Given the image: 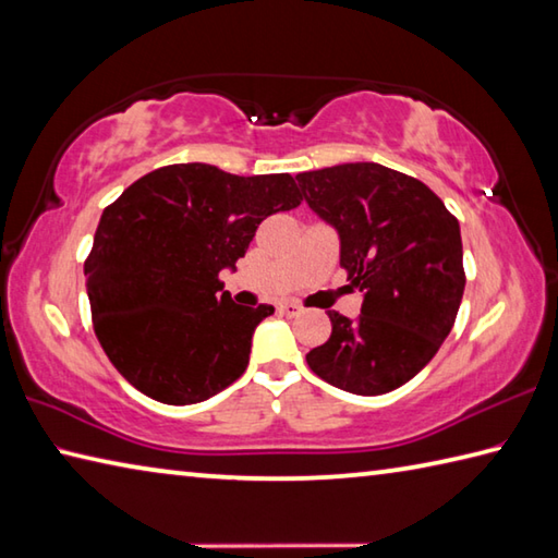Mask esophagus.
<instances>
[{
    "instance_id": "34e87169",
    "label": "esophagus",
    "mask_w": 558,
    "mask_h": 558,
    "mask_svg": "<svg viewBox=\"0 0 558 558\" xmlns=\"http://www.w3.org/2000/svg\"><path fill=\"white\" fill-rule=\"evenodd\" d=\"M279 313H283V315H289V318H293V315L301 313V306H299V303H293V301H287V303H281V306H279Z\"/></svg>"
}]
</instances>
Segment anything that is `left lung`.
Returning <instances> with one entry per match:
<instances>
[{
  "instance_id": "left-lung-1",
  "label": "left lung",
  "mask_w": 558,
  "mask_h": 558,
  "mask_svg": "<svg viewBox=\"0 0 558 558\" xmlns=\"http://www.w3.org/2000/svg\"><path fill=\"white\" fill-rule=\"evenodd\" d=\"M301 198L340 240L362 313L328 311L330 340L306 354L323 381L354 396L396 391L437 354L464 296L459 220L435 192L378 162L296 174Z\"/></svg>"
}]
</instances>
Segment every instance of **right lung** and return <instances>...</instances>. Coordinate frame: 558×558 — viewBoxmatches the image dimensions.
<instances>
[{
	"label": "right lung",
	"instance_id": "add662e5",
	"mask_svg": "<svg viewBox=\"0 0 558 558\" xmlns=\"http://www.w3.org/2000/svg\"><path fill=\"white\" fill-rule=\"evenodd\" d=\"M301 204L289 174L160 167L101 214L87 262L94 332L119 374L153 401L192 405L243 376L271 306H238L218 275L271 214Z\"/></svg>",
	"mask_w": 558,
	"mask_h": 558
}]
</instances>
